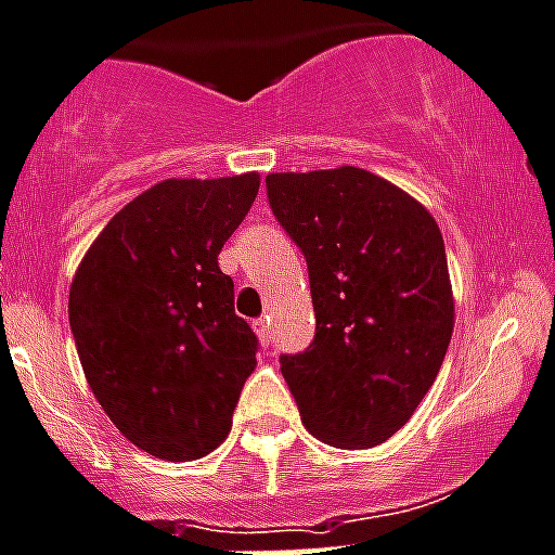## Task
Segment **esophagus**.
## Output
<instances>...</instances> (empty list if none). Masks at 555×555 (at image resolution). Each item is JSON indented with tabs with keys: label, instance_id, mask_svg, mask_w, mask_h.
<instances>
[{
	"label": "esophagus",
	"instance_id": "esophagus-1",
	"mask_svg": "<svg viewBox=\"0 0 555 555\" xmlns=\"http://www.w3.org/2000/svg\"><path fill=\"white\" fill-rule=\"evenodd\" d=\"M253 326H256V335H258V340H261V346H269V343H272L269 319H256V321H253Z\"/></svg>",
	"mask_w": 555,
	"mask_h": 555
}]
</instances>
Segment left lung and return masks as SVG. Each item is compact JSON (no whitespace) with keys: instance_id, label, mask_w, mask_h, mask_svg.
<instances>
[{"instance_id":"1","label":"left lung","mask_w":555,"mask_h":555,"mask_svg":"<svg viewBox=\"0 0 555 555\" xmlns=\"http://www.w3.org/2000/svg\"><path fill=\"white\" fill-rule=\"evenodd\" d=\"M267 198L308 261L315 337L281 357L302 425L324 444H384L433 387L455 326L439 225L353 166L269 173Z\"/></svg>"}]
</instances>
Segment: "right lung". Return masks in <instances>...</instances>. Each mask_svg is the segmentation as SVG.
<instances>
[{"label": "right lung", "mask_w": 555, "mask_h": 555, "mask_svg": "<svg viewBox=\"0 0 555 555\" xmlns=\"http://www.w3.org/2000/svg\"><path fill=\"white\" fill-rule=\"evenodd\" d=\"M256 193V171L166 179L108 220L73 278L83 376L125 439L163 461L223 444L256 371L258 337L218 263Z\"/></svg>", "instance_id": "obj_1"}]
</instances>
